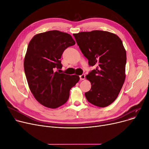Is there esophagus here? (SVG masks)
I'll use <instances>...</instances> for the list:
<instances>
[{"mask_svg":"<svg viewBox=\"0 0 149 149\" xmlns=\"http://www.w3.org/2000/svg\"><path fill=\"white\" fill-rule=\"evenodd\" d=\"M85 74H82V75H80V79L81 80H84V79H85Z\"/></svg>","mask_w":149,"mask_h":149,"instance_id":"1","label":"esophagus"}]
</instances>
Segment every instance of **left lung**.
Wrapping results in <instances>:
<instances>
[{"label": "left lung", "mask_w": 149, "mask_h": 149, "mask_svg": "<svg viewBox=\"0 0 149 149\" xmlns=\"http://www.w3.org/2000/svg\"><path fill=\"white\" fill-rule=\"evenodd\" d=\"M89 66H96L86 79L91 83L84 94L93 105L104 107L118 97L126 78V52L120 37L108 31L95 30L74 34Z\"/></svg>", "instance_id": "left-lung-1"}]
</instances>
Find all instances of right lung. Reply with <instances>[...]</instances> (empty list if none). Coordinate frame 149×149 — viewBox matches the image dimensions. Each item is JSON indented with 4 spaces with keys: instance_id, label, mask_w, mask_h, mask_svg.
<instances>
[{
    "instance_id": "add662e5",
    "label": "right lung",
    "mask_w": 149,
    "mask_h": 149,
    "mask_svg": "<svg viewBox=\"0 0 149 149\" xmlns=\"http://www.w3.org/2000/svg\"><path fill=\"white\" fill-rule=\"evenodd\" d=\"M75 42L66 33L53 30L34 36L29 43L24 70L29 88L38 102L56 109L68 101L69 91L79 81V76L58 71L62 68L61 57Z\"/></svg>"
}]
</instances>
